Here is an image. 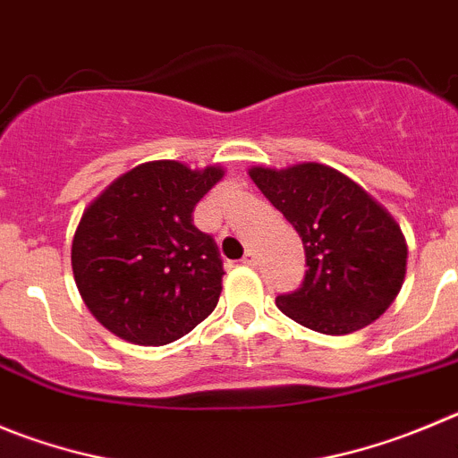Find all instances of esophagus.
I'll return each mask as SVG.
<instances>
[{
    "mask_svg": "<svg viewBox=\"0 0 458 458\" xmlns=\"http://www.w3.org/2000/svg\"><path fill=\"white\" fill-rule=\"evenodd\" d=\"M242 264H246V267H258V255H255L253 250H249V253L242 258Z\"/></svg>",
    "mask_w": 458,
    "mask_h": 458,
    "instance_id": "1",
    "label": "esophagus"
}]
</instances>
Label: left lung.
<instances>
[{
	"label": "left lung",
	"instance_id": "8db88e82",
	"mask_svg": "<svg viewBox=\"0 0 458 458\" xmlns=\"http://www.w3.org/2000/svg\"><path fill=\"white\" fill-rule=\"evenodd\" d=\"M249 176L305 246V280L277 296V307L323 335H350L377 320L407 273V242L395 219L352 178L318 162L253 166Z\"/></svg>",
	"mask_w": 458,
	"mask_h": 458
}]
</instances>
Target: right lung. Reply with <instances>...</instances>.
<instances>
[{"instance_id": "1", "label": "right lung", "mask_w": 458, "mask_h": 458, "mask_svg": "<svg viewBox=\"0 0 458 458\" xmlns=\"http://www.w3.org/2000/svg\"><path fill=\"white\" fill-rule=\"evenodd\" d=\"M221 178L216 165L144 162L85 208L72 242V271L106 330L128 344L166 345L212 314L224 262L191 212Z\"/></svg>"}]
</instances>
